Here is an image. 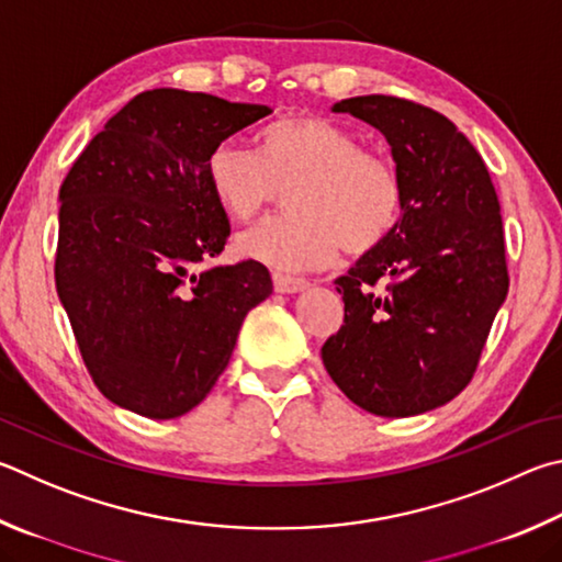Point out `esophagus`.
<instances>
[{
    "label": "esophagus",
    "mask_w": 562,
    "mask_h": 562,
    "mask_svg": "<svg viewBox=\"0 0 562 562\" xmlns=\"http://www.w3.org/2000/svg\"><path fill=\"white\" fill-rule=\"evenodd\" d=\"M272 282H274V290L282 292V294H294V292H302V290L310 288V280L292 278V274H282V272H274Z\"/></svg>",
    "instance_id": "esophagus-1"
}]
</instances>
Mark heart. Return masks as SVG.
<instances>
[{"instance_id": "heart-1", "label": "heart", "mask_w": 562, "mask_h": 562, "mask_svg": "<svg viewBox=\"0 0 562 562\" xmlns=\"http://www.w3.org/2000/svg\"><path fill=\"white\" fill-rule=\"evenodd\" d=\"M206 181L233 221L250 223L292 189V213L248 231L243 255L282 270L329 265L341 246L351 258L379 250L403 216L401 171L336 122L282 117L265 127L258 151L221 142L206 157Z\"/></svg>"}]
</instances>
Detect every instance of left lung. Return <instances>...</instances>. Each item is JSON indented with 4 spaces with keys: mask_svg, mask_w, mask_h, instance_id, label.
<instances>
[{
    "mask_svg": "<svg viewBox=\"0 0 562 562\" xmlns=\"http://www.w3.org/2000/svg\"><path fill=\"white\" fill-rule=\"evenodd\" d=\"M334 112L383 132L405 206L393 236L336 280L344 324L322 346L324 369L363 411L420 415L450 403L474 379L506 300L496 189L472 142L432 108L361 95Z\"/></svg>",
    "mask_w": 562,
    "mask_h": 562,
    "instance_id": "obj_1",
    "label": "left lung"
}]
</instances>
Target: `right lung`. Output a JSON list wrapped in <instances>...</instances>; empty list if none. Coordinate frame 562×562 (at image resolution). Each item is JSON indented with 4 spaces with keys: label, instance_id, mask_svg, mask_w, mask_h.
I'll return each instance as SVG.
<instances>
[{
    "label": "right lung",
    "instance_id": "add662e5",
    "mask_svg": "<svg viewBox=\"0 0 562 562\" xmlns=\"http://www.w3.org/2000/svg\"><path fill=\"white\" fill-rule=\"evenodd\" d=\"M270 108L145 90L88 142L60 183L56 292L108 401L171 420L226 371L246 314L270 297L258 260L211 265L231 223L206 157Z\"/></svg>",
    "mask_w": 562,
    "mask_h": 562
}]
</instances>
